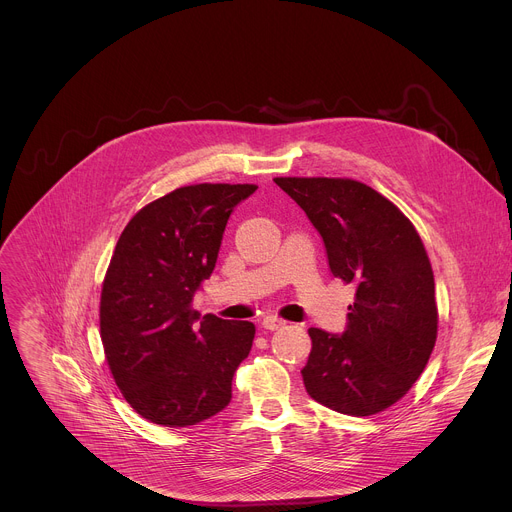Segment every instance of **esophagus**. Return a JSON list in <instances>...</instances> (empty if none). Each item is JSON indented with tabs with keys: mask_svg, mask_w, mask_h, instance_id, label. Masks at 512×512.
<instances>
[{
	"mask_svg": "<svg viewBox=\"0 0 512 512\" xmlns=\"http://www.w3.org/2000/svg\"><path fill=\"white\" fill-rule=\"evenodd\" d=\"M261 324H263L265 330H279V328L285 326V322L281 318H277V316H265Z\"/></svg>",
	"mask_w": 512,
	"mask_h": 512,
	"instance_id": "34e87169",
	"label": "esophagus"
}]
</instances>
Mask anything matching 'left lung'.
Instances as JSON below:
<instances>
[{"label":"left lung","mask_w":512,"mask_h":512,"mask_svg":"<svg viewBox=\"0 0 512 512\" xmlns=\"http://www.w3.org/2000/svg\"><path fill=\"white\" fill-rule=\"evenodd\" d=\"M320 233L334 277L354 285L346 328H310L308 395L364 417L397 403L419 379L437 336L433 271L409 218L367 184L344 178L273 180Z\"/></svg>","instance_id":"1"}]
</instances>
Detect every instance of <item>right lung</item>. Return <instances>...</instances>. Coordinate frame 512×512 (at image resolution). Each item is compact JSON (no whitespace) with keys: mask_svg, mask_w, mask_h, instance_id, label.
<instances>
[{"mask_svg":"<svg viewBox=\"0 0 512 512\" xmlns=\"http://www.w3.org/2000/svg\"><path fill=\"white\" fill-rule=\"evenodd\" d=\"M253 184H196L143 206L123 229L101 291V340L125 401L166 427L223 411L255 338L251 322L200 318L229 218Z\"/></svg>","mask_w":512,"mask_h":512,"instance_id":"1","label":"right lung"}]
</instances>
